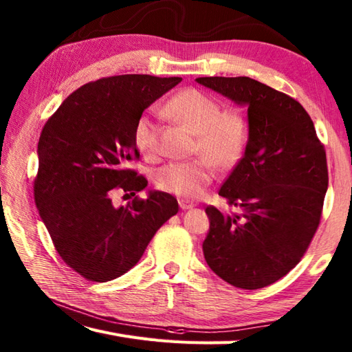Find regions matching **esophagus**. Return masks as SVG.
<instances>
[{"label":"esophagus","instance_id":"1","mask_svg":"<svg viewBox=\"0 0 352 352\" xmlns=\"http://www.w3.org/2000/svg\"><path fill=\"white\" fill-rule=\"evenodd\" d=\"M178 206H180L182 210H188V208L195 207V204L190 203V201H188V199H183V198L178 199Z\"/></svg>","mask_w":352,"mask_h":352}]
</instances>
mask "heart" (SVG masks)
I'll list each match as a JSON object with an SVG mask.
<instances>
[{
  "instance_id": "1",
  "label": "heart",
  "mask_w": 352,
  "mask_h": 352,
  "mask_svg": "<svg viewBox=\"0 0 352 352\" xmlns=\"http://www.w3.org/2000/svg\"><path fill=\"white\" fill-rule=\"evenodd\" d=\"M162 111L197 136L195 153L204 157L172 162L155 174L160 189L182 198H198L213 182L212 163L228 169L239 162L246 145V124L236 113H223L221 104L197 89H186L164 104ZM134 145L146 159L159 154V126L149 115H140L133 130Z\"/></svg>"
}]
</instances>
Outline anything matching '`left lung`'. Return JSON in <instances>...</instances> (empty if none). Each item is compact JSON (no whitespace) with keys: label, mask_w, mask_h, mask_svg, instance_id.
Segmentation results:
<instances>
[{"label":"left lung","mask_w":352,"mask_h":352,"mask_svg":"<svg viewBox=\"0 0 352 352\" xmlns=\"http://www.w3.org/2000/svg\"><path fill=\"white\" fill-rule=\"evenodd\" d=\"M197 83L248 109L243 157L219 195L239 213L208 206L204 258L223 281L261 289L300 263L328 188L324 145L300 102L250 77H199Z\"/></svg>","instance_id":"8db88e82"}]
</instances>
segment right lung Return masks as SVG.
Instances as JSON below:
<instances>
[{
	"mask_svg": "<svg viewBox=\"0 0 352 352\" xmlns=\"http://www.w3.org/2000/svg\"><path fill=\"white\" fill-rule=\"evenodd\" d=\"M180 77L126 74L77 89L56 110L37 144L34 201L58 256L89 281L106 283L138 263L178 203L149 190L113 206L118 189L144 190L146 178L126 169L139 159L133 130L138 118Z\"/></svg>",
	"mask_w": 352,
	"mask_h": 352,
	"instance_id": "add662e5",
	"label": "right lung"
}]
</instances>
